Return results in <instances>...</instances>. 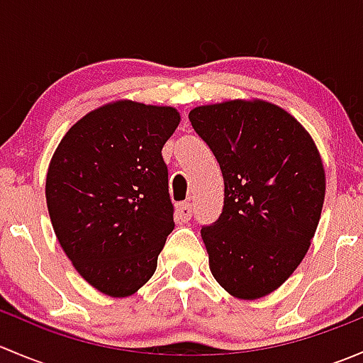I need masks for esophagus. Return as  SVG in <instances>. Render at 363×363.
<instances>
[{
    "instance_id": "1",
    "label": "esophagus",
    "mask_w": 363,
    "mask_h": 363,
    "mask_svg": "<svg viewBox=\"0 0 363 363\" xmlns=\"http://www.w3.org/2000/svg\"><path fill=\"white\" fill-rule=\"evenodd\" d=\"M177 214H179V218L182 219V221H188L189 218H191V214H193V207H191V203L189 202H181L177 205Z\"/></svg>"
}]
</instances>
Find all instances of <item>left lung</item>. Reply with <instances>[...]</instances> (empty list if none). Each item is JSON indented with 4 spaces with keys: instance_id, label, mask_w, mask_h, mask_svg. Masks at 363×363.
<instances>
[{
    "instance_id": "left-lung-1",
    "label": "left lung",
    "mask_w": 363,
    "mask_h": 363,
    "mask_svg": "<svg viewBox=\"0 0 363 363\" xmlns=\"http://www.w3.org/2000/svg\"><path fill=\"white\" fill-rule=\"evenodd\" d=\"M225 181L218 221L202 228L214 279L240 300L276 291L306 256L325 202L309 131L279 105L226 100L189 112Z\"/></svg>"
}]
</instances>
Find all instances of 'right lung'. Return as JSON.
Wrapping results in <instances>:
<instances>
[{
	"instance_id": "1",
	"label": "right lung",
	"mask_w": 363,
	"mask_h": 363,
	"mask_svg": "<svg viewBox=\"0 0 363 363\" xmlns=\"http://www.w3.org/2000/svg\"><path fill=\"white\" fill-rule=\"evenodd\" d=\"M179 123L174 107L111 101L80 117L49 163L54 233L77 272L113 298L151 279L175 226L161 149Z\"/></svg>"
}]
</instances>
